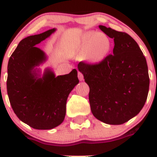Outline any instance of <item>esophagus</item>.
Wrapping results in <instances>:
<instances>
[{
  "label": "esophagus",
  "instance_id": "obj_1",
  "mask_svg": "<svg viewBox=\"0 0 157 157\" xmlns=\"http://www.w3.org/2000/svg\"><path fill=\"white\" fill-rule=\"evenodd\" d=\"M77 76H78V79L80 80V81L83 80V75H82L80 71H78V75H77Z\"/></svg>",
  "mask_w": 157,
  "mask_h": 157
}]
</instances>
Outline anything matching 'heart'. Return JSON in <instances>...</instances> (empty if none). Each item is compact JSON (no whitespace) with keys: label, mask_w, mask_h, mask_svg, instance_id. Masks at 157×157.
<instances>
[{"label":"heart","mask_w":157,"mask_h":157,"mask_svg":"<svg viewBox=\"0 0 157 157\" xmlns=\"http://www.w3.org/2000/svg\"><path fill=\"white\" fill-rule=\"evenodd\" d=\"M111 49V43L106 36L95 32H85L71 46V55L84 57L91 62H100Z\"/></svg>","instance_id":"heart-1"}]
</instances>
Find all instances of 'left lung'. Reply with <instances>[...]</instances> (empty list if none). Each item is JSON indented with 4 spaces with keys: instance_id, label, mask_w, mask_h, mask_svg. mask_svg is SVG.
Listing matches in <instances>:
<instances>
[{
    "instance_id": "8db88e82",
    "label": "left lung",
    "mask_w": 157,
    "mask_h": 157,
    "mask_svg": "<svg viewBox=\"0 0 157 157\" xmlns=\"http://www.w3.org/2000/svg\"><path fill=\"white\" fill-rule=\"evenodd\" d=\"M113 39L112 55L97 64L79 63L89 86L91 112L109 125H121L140 112L149 91L148 69L137 43L127 33L99 26Z\"/></svg>"
}]
</instances>
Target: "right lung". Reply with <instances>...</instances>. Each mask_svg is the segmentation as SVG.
<instances>
[{
    "mask_svg": "<svg viewBox=\"0 0 157 157\" xmlns=\"http://www.w3.org/2000/svg\"><path fill=\"white\" fill-rule=\"evenodd\" d=\"M56 31L52 29L23 39L11 55L7 67V94L20 120L38 130H48L63 122L66 101L79 82L75 68L69 74L55 76L50 68L41 75L37 66L47 60L35 47Z\"/></svg>",
    "mask_w": 157,
    "mask_h": 157,
    "instance_id": "right-lung-1",
    "label": "right lung"
}]
</instances>
